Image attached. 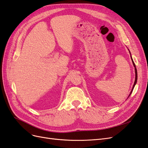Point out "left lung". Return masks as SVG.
<instances>
[{"instance_id":"8db88e82","label":"left lung","mask_w":148,"mask_h":148,"mask_svg":"<svg viewBox=\"0 0 148 148\" xmlns=\"http://www.w3.org/2000/svg\"><path fill=\"white\" fill-rule=\"evenodd\" d=\"M131 59H132V60L133 65H134V66H135V83H134L133 86V88H132V91H131V92H130V95H131V93L132 92V91H133V88H134V87H135V84H136V82H137V77H137V70H136V68L135 64V63H134V62H133V59H132V57H131ZM128 97H129V96H128Z\"/></svg>"}]
</instances>
